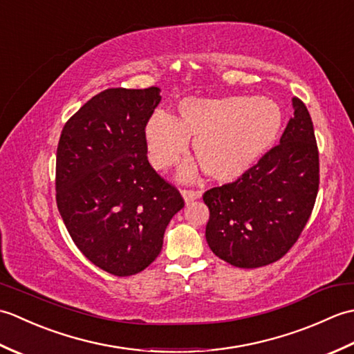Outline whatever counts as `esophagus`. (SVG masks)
Returning <instances> with one entry per match:
<instances>
[{
	"mask_svg": "<svg viewBox=\"0 0 354 354\" xmlns=\"http://www.w3.org/2000/svg\"><path fill=\"white\" fill-rule=\"evenodd\" d=\"M181 194H183V198L185 201V204H190V202L196 201L201 196V193L199 192H194V190H183Z\"/></svg>",
	"mask_w": 354,
	"mask_h": 354,
	"instance_id": "34e87169",
	"label": "esophagus"
}]
</instances>
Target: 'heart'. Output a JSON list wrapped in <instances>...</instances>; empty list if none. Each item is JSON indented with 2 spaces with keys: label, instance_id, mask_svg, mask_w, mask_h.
Returning a JSON list of instances; mask_svg holds the SVG:
<instances>
[{
  "label": "heart",
  "instance_id": "b5f03b06",
  "mask_svg": "<svg viewBox=\"0 0 354 354\" xmlns=\"http://www.w3.org/2000/svg\"><path fill=\"white\" fill-rule=\"evenodd\" d=\"M283 124L277 102L268 97H187L178 117L155 112L145 126L149 160L156 169L175 165L194 140V155L212 178L231 183L242 178L274 146ZM196 164L179 171L184 181L198 176Z\"/></svg>",
  "mask_w": 354,
  "mask_h": 354
}]
</instances>
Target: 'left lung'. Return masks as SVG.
I'll use <instances>...</instances> for the list:
<instances>
[{
    "mask_svg": "<svg viewBox=\"0 0 354 354\" xmlns=\"http://www.w3.org/2000/svg\"><path fill=\"white\" fill-rule=\"evenodd\" d=\"M293 117L265 156L231 184L204 193L207 243L232 266L252 269L288 252L310 217L319 185V156L306 104L293 97Z\"/></svg>",
    "mask_w": 354,
    "mask_h": 354,
    "instance_id": "obj_1",
    "label": "left lung"
}]
</instances>
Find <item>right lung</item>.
<instances>
[{
	"label": "right lung",
	"mask_w": 354,
	"mask_h": 354,
	"mask_svg": "<svg viewBox=\"0 0 354 354\" xmlns=\"http://www.w3.org/2000/svg\"><path fill=\"white\" fill-rule=\"evenodd\" d=\"M161 89L109 88L64 126L56 155V202L73 242L117 277L141 272L161 252L181 194L147 161L145 126Z\"/></svg>",
	"instance_id": "add662e5"
}]
</instances>
